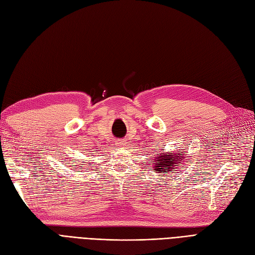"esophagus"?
<instances>
[{"label": "esophagus", "mask_w": 255, "mask_h": 255, "mask_svg": "<svg viewBox=\"0 0 255 255\" xmlns=\"http://www.w3.org/2000/svg\"><path fill=\"white\" fill-rule=\"evenodd\" d=\"M117 145H118V146H124V145H125V142L123 141V139H118V141H117Z\"/></svg>", "instance_id": "esophagus-1"}]
</instances>
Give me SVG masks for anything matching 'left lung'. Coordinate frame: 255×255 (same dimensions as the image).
Instances as JSON below:
<instances>
[{"mask_svg": "<svg viewBox=\"0 0 255 255\" xmlns=\"http://www.w3.org/2000/svg\"><path fill=\"white\" fill-rule=\"evenodd\" d=\"M185 152H162L155 154L153 159V171L159 174H170L181 166L184 162Z\"/></svg>", "mask_w": 255, "mask_h": 255, "instance_id": "obj_1", "label": "left lung"}]
</instances>
